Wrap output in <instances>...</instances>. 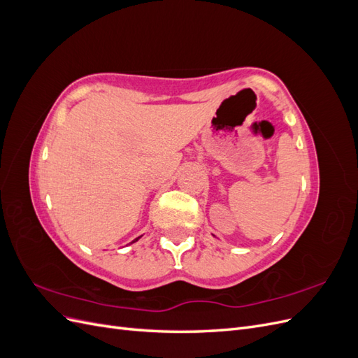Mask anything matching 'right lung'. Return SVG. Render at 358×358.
<instances>
[{"instance_id":"obj_1","label":"right lung","mask_w":358,"mask_h":358,"mask_svg":"<svg viewBox=\"0 0 358 358\" xmlns=\"http://www.w3.org/2000/svg\"><path fill=\"white\" fill-rule=\"evenodd\" d=\"M136 241H138V237H137V239H136ZM136 241H133V242H136ZM133 242H131V243H133Z\"/></svg>"}]
</instances>
